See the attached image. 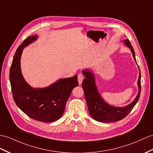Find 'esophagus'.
Returning a JSON list of instances; mask_svg holds the SVG:
<instances>
[{
  "instance_id": "1",
  "label": "esophagus",
  "mask_w": 153,
  "mask_h": 153,
  "mask_svg": "<svg viewBox=\"0 0 153 153\" xmlns=\"http://www.w3.org/2000/svg\"><path fill=\"white\" fill-rule=\"evenodd\" d=\"M84 79V76L82 74H81V73L79 74V75H78V81H79V85H80L82 84V82Z\"/></svg>"
}]
</instances>
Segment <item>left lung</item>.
Wrapping results in <instances>:
<instances>
[{
  "instance_id": "obj_1",
  "label": "left lung",
  "mask_w": 153,
  "mask_h": 153,
  "mask_svg": "<svg viewBox=\"0 0 153 153\" xmlns=\"http://www.w3.org/2000/svg\"><path fill=\"white\" fill-rule=\"evenodd\" d=\"M125 45L130 48L134 59L136 62L135 53L131 43L127 39L123 41ZM140 70V68H139ZM85 79L82 81V88L84 92L85 99L88 108L89 112L95 120L103 123H111L123 120L127 115L138 101L141 93V73L140 71L139 78L137 80L138 93L133 101L123 107H115L106 103L102 99L97 90L95 84V76L90 70H83Z\"/></svg>"
}]
</instances>
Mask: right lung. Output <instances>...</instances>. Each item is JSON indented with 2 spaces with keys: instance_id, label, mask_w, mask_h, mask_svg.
Listing matches in <instances>:
<instances>
[{
  "instance_id": "add662e5",
  "label": "right lung",
  "mask_w": 153,
  "mask_h": 153,
  "mask_svg": "<svg viewBox=\"0 0 153 153\" xmlns=\"http://www.w3.org/2000/svg\"><path fill=\"white\" fill-rule=\"evenodd\" d=\"M37 39L36 35L28 37L14 55L10 71L12 95L17 106L30 117L41 122H54L64 114L67 100L79 82L76 74L43 88H33L25 81L21 70V54L24 47Z\"/></svg>"
}]
</instances>
